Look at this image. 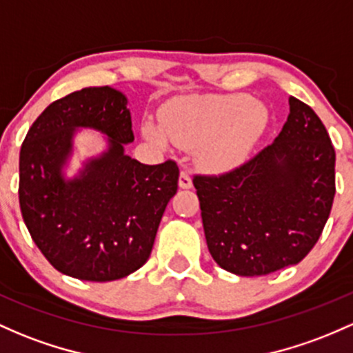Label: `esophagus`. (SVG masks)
<instances>
[{"mask_svg":"<svg viewBox=\"0 0 353 353\" xmlns=\"http://www.w3.org/2000/svg\"><path fill=\"white\" fill-rule=\"evenodd\" d=\"M179 188H183V189H191L192 188V179H191V176H189L188 170H181Z\"/></svg>","mask_w":353,"mask_h":353,"instance_id":"esophagus-1","label":"esophagus"}]
</instances>
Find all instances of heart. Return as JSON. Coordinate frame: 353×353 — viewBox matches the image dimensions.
I'll list each match as a JSON object with an SVG mask.
<instances>
[{
  "label": "heart",
  "instance_id": "obj_1",
  "mask_svg": "<svg viewBox=\"0 0 353 353\" xmlns=\"http://www.w3.org/2000/svg\"><path fill=\"white\" fill-rule=\"evenodd\" d=\"M268 120V108L248 95H191L169 102L161 110V125L147 120L142 134L161 147L169 139L184 149L197 147L203 168L223 170L245 161Z\"/></svg>",
  "mask_w": 353,
  "mask_h": 353
}]
</instances>
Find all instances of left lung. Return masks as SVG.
<instances>
[{
  "mask_svg": "<svg viewBox=\"0 0 353 353\" xmlns=\"http://www.w3.org/2000/svg\"><path fill=\"white\" fill-rule=\"evenodd\" d=\"M274 142L221 176H194L208 250L223 270L261 276L319 241L335 197V149L312 107L290 97Z\"/></svg>",
  "mask_w": 353,
  "mask_h": 353,
  "instance_id": "obj_1",
  "label": "left lung"
}]
</instances>
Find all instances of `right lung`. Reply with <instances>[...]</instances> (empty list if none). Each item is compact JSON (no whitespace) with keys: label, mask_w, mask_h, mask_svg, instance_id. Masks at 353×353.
Here are the masks:
<instances>
[{"label":"right lung","mask_w":353,"mask_h":353,"mask_svg":"<svg viewBox=\"0 0 353 353\" xmlns=\"http://www.w3.org/2000/svg\"><path fill=\"white\" fill-rule=\"evenodd\" d=\"M80 126L105 133L109 145L67 180L63 168ZM132 141L127 97L110 87L55 100L30 127L19 150V208L34 245L60 273L112 281L149 259L179 168L141 164L123 149Z\"/></svg>","instance_id":"1"}]
</instances>
